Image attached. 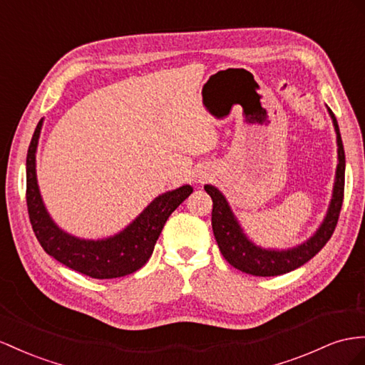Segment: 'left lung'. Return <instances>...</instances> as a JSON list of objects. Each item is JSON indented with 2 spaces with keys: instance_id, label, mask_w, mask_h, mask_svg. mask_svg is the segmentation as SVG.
<instances>
[{
  "instance_id": "1",
  "label": "left lung",
  "mask_w": 365,
  "mask_h": 365,
  "mask_svg": "<svg viewBox=\"0 0 365 365\" xmlns=\"http://www.w3.org/2000/svg\"><path fill=\"white\" fill-rule=\"evenodd\" d=\"M329 113L333 120L334 130L338 138V169L336 181H334L333 200L330 202L329 213L324 220L319 230L302 245L292 250H264L252 244L242 233L238 221L235 220L230 207L224 196L213 185H205V192L210 195L213 201L212 210V229L218 242V247L230 265L244 273L253 274V277H278V274L289 273L294 269L301 267L302 264L310 261L317 255L336 229L339 220V212L344 201V181H346V153L339 133V125L333 112L329 109Z\"/></svg>"
}]
</instances>
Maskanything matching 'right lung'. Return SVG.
<instances>
[{
    "label": "right lung",
    "mask_w": 365,
    "mask_h": 365,
    "mask_svg": "<svg viewBox=\"0 0 365 365\" xmlns=\"http://www.w3.org/2000/svg\"><path fill=\"white\" fill-rule=\"evenodd\" d=\"M43 120L34 132L26 160V201L32 229L46 253L66 267L95 279H112L141 269L152 256L167 218L193 189L182 185L153 200L138 218L112 238L101 241L78 240L60 230L47 215L38 190L35 152Z\"/></svg>",
    "instance_id": "1"
}]
</instances>
